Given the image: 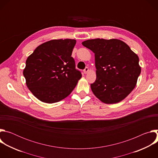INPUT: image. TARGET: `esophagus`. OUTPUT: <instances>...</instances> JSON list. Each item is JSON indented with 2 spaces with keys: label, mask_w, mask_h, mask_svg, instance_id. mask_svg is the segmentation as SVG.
<instances>
[{
  "label": "esophagus",
  "mask_w": 158,
  "mask_h": 158,
  "mask_svg": "<svg viewBox=\"0 0 158 158\" xmlns=\"http://www.w3.org/2000/svg\"><path fill=\"white\" fill-rule=\"evenodd\" d=\"M88 72H89V68H88V67H85V68L84 70V73L87 74Z\"/></svg>",
  "instance_id": "34e87169"
}]
</instances>
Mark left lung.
Here are the masks:
<instances>
[{"label": "left lung", "instance_id": "8db88e82", "mask_svg": "<svg viewBox=\"0 0 158 158\" xmlns=\"http://www.w3.org/2000/svg\"><path fill=\"white\" fill-rule=\"evenodd\" d=\"M82 44L95 54L96 80L91 84L95 96L106 104L124 99L136 87L141 73L138 55L116 39H89Z\"/></svg>", "mask_w": 158, "mask_h": 158}]
</instances>
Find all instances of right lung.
<instances>
[{
	"mask_svg": "<svg viewBox=\"0 0 158 158\" xmlns=\"http://www.w3.org/2000/svg\"><path fill=\"white\" fill-rule=\"evenodd\" d=\"M75 39H54L39 46L26 60L23 74L33 95L52 104L68 96L82 75L72 52Z\"/></svg>",
	"mask_w": 158,
	"mask_h": 158,
	"instance_id": "1",
	"label": "right lung"
}]
</instances>
